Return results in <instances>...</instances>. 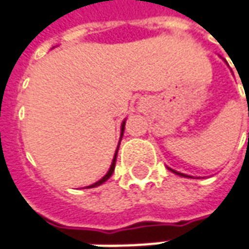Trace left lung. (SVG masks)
<instances>
[{
	"instance_id": "1",
	"label": "left lung",
	"mask_w": 249,
	"mask_h": 249,
	"mask_svg": "<svg viewBox=\"0 0 249 249\" xmlns=\"http://www.w3.org/2000/svg\"><path fill=\"white\" fill-rule=\"evenodd\" d=\"M171 172H174V174H176V175H179V176H183V178H193V176H190V175H186V174H182V172H178V171H174V169H171L169 167H167Z\"/></svg>"
}]
</instances>
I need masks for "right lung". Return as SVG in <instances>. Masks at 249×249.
Wrapping results in <instances>:
<instances>
[{
  "mask_svg": "<svg viewBox=\"0 0 249 249\" xmlns=\"http://www.w3.org/2000/svg\"><path fill=\"white\" fill-rule=\"evenodd\" d=\"M124 129H125V120L123 121V124H121V138H120V142H121V139H123V135H124ZM120 142H118V146H117V150L116 153H114V157H113V161H111V165H110V169L107 171V174L103 176L100 180H98L96 183L90 184V186H87L88 189H90V187H96V186H100V184H103L106 180H107L110 176L113 175V172H114V168H116V160H117V153H118V147H120Z\"/></svg>",
  "mask_w": 249,
  "mask_h": 249,
  "instance_id": "right-lung-1",
  "label": "right lung"
}]
</instances>
